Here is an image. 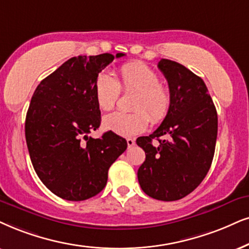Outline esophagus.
<instances>
[{
  "label": "esophagus",
  "instance_id": "esophagus-1",
  "mask_svg": "<svg viewBox=\"0 0 249 249\" xmlns=\"http://www.w3.org/2000/svg\"><path fill=\"white\" fill-rule=\"evenodd\" d=\"M126 142H127V147L131 148L135 144V140L132 139V138H128V139H126Z\"/></svg>",
  "mask_w": 249,
  "mask_h": 249
}]
</instances>
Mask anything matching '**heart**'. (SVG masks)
<instances>
[{
    "instance_id": "b5f03b06",
    "label": "heart",
    "mask_w": 249,
    "mask_h": 249,
    "mask_svg": "<svg viewBox=\"0 0 249 249\" xmlns=\"http://www.w3.org/2000/svg\"><path fill=\"white\" fill-rule=\"evenodd\" d=\"M121 90L134 93L131 106L134 111H115L105 116L102 125L106 130L121 137H133L146 130L150 119L157 124L168 116L172 103L170 89L160 83L159 74L143 63L124 64L119 69L117 80L108 72L99 73L94 84V95L100 109L114 108Z\"/></svg>"
}]
</instances>
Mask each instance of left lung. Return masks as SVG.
<instances>
[{"label":"left lung","instance_id":"8db88e82","mask_svg":"<svg viewBox=\"0 0 249 249\" xmlns=\"http://www.w3.org/2000/svg\"><path fill=\"white\" fill-rule=\"evenodd\" d=\"M157 67L168 80L172 103L160 127L137 139L146 153L138 180L153 199L176 201L193 192L208 174L215 154L217 111L200 77L170 59L162 58ZM154 139L160 144L155 146Z\"/></svg>","mask_w":249,"mask_h":249}]
</instances>
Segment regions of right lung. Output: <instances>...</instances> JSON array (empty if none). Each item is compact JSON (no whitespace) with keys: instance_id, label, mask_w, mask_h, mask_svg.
<instances>
[{"instance_id":"right-lung-1","label":"right lung","mask_w":249,"mask_h":249,"mask_svg":"<svg viewBox=\"0 0 249 249\" xmlns=\"http://www.w3.org/2000/svg\"><path fill=\"white\" fill-rule=\"evenodd\" d=\"M124 55L72 57L34 90L25 121L28 153L40 180L62 199L83 201L99 194L109 168L126 150V140L111 131L99 139L88 137L101 124L96 77Z\"/></svg>"}]
</instances>
